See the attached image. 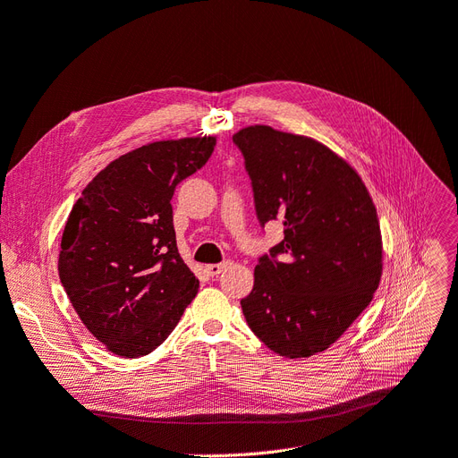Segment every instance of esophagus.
<instances>
[{"label":"esophagus","instance_id":"esophagus-1","mask_svg":"<svg viewBox=\"0 0 458 458\" xmlns=\"http://www.w3.org/2000/svg\"><path fill=\"white\" fill-rule=\"evenodd\" d=\"M230 266V262H220V264H209L208 267H206V272L211 276V277H216L218 274H223L225 269Z\"/></svg>","mask_w":458,"mask_h":458}]
</instances>
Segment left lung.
I'll return each instance as SVG.
<instances>
[{
    "label": "left lung",
    "instance_id": "8db88e82",
    "mask_svg": "<svg viewBox=\"0 0 458 458\" xmlns=\"http://www.w3.org/2000/svg\"><path fill=\"white\" fill-rule=\"evenodd\" d=\"M233 143L243 152L260 225L277 220L284 233L257 264L243 315L279 357L310 359L335 344L377 291L376 206L357 169L308 135L255 124L233 133Z\"/></svg>",
    "mask_w": 458,
    "mask_h": 458
}]
</instances>
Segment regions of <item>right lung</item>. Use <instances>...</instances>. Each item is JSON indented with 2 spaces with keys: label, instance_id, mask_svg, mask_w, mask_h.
I'll use <instances>...</instances> for the list:
<instances>
[{
  "label": "right lung",
  "instance_id": "right-lung-1",
  "mask_svg": "<svg viewBox=\"0 0 458 458\" xmlns=\"http://www.w3.org/2000/svg\"><path fill=\"white\" fill-rule=\"evenodd\" d=\"M213 135L147 143L107 164L67 218L58 274L82 325L111 352L157 349L198 294L179 255L172 198L206 164Z\"/></svg>",
  "mask_w": 458,
  "mask_h": 458
}]
</instances>
